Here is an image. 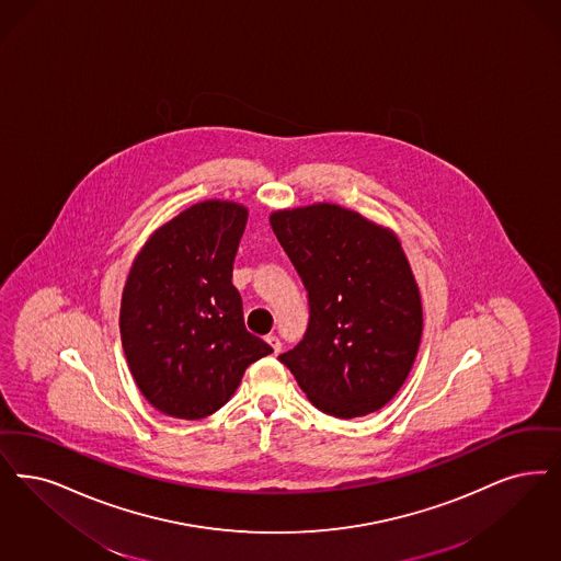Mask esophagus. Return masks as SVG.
Returning a JSON list of instances; mask_svg holds the SVG:
<instances>
[{
  "instance_id": "esophagus-1",
  "label": "esophagus",
  "mask_w": 561,
  "mask_h": 561,
  "mask_svg": "<svg viewBox=\"0 0 561 561\" xmlns=\"http://www.w3.org/2000/svg\"><path fill=\"white\" fill-rule=\"evenodd\" d=\"M265 340H267V344H270L271 348H273V353H275V355L282 351V340L275 336V334H270V336L265 337Z\"/></svg>"
}]
</instances>
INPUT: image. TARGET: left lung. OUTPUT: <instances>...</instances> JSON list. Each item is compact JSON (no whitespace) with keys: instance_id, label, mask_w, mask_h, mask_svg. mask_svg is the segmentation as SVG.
<instances>
[{"instance_id":"left-lung-1","label":"left lung","mask_w":561,"mask_h":561,"mask_svg":"<svg viewBox=\"0 0 561 561\" xmlns=\"http://www.w3.org/2000/svg\"><path fill=\"white\" fill-rule=\"evenodd\" d=\"M273 233L309 296L305 337L279 360L323 413L388 403L422 340V298L394 231L330 202L275 210Z\"/></svg>"}]
</instances>
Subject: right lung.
Here are the masks:
<instances>
[{
	"instance_id": "add662e5",
	"label": "right lung",
	"mask_w": 561,
	"mask_h": 561,
	"mask_svg": "<svg viewBox=\"0 0 561 561\" xmlns=\"http://www.w3.org/2000/svg\"><path fill=\"white\" fill-rule=\"evenodd\" d=\"M247 221L238 202H198L158 227L135 256L121 300V340L135 383L164 415L215 413L248 365L273 353L248 332L231 284Z\"/></svg>"
}]
</instances>
